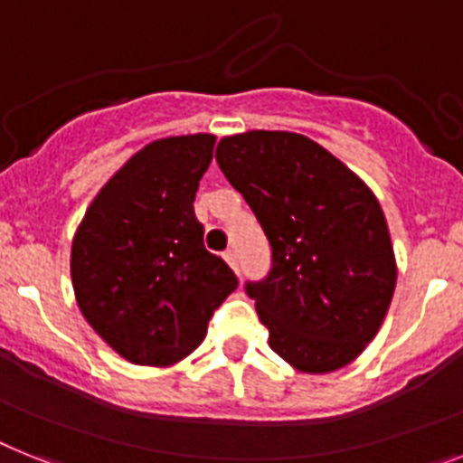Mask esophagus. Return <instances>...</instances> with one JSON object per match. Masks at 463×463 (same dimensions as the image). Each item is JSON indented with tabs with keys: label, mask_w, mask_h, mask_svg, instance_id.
Returning a JSON list of instances; mask_svg holds the SVG:
<instances>
[{
	"label": "esophagus",
	"mask_w": 463,
	"mask_h": 463,
	"mask_svg": "<svg viewBox=\"0 0 463 463\" xmlns=\"http://www.w3.org/2000/svg\"><path fill=\"white\" fill-rule=\"evenodd\" d=\"M223 259H225V261H228V266H231L232 270H238V251H235V250H228V251H225V254H223Z\"/></svg>",
	"instance_id": "esophagus-1"
}]
</instances>
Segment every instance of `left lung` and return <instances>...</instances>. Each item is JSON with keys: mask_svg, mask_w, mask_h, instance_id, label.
<instances>
[{"mask_svg": "<svg viewBox=\"0 0 463 463\" xmlns=\"http://www.w3.org/2000/svg\"><path fill=\"white\" fill-rule=\"evenodd\" d=\"M216 162L270 244L266 278L244 282L270 348L313 374L355 360L395 289L393 244L372 190L325 147L289 131L228 136Z\"/></svg>", "mask_w": 463, "mask_h": 463, "instance_id": "8db88e82", "label": "left lung"}]
</instances>
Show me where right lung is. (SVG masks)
<instances>
[{"instance_id":"add662e5","label":"right lung","mask_w":463,"mask_h":463,"mask_svg":"<svg viewBox=\"0 0 463 463\" xmlns=\"http://www.w3.org/2000/svg\"><path fill=\"white\" fill-rule=\"evenodd\" d=\"M216 138L172 136L134 155L103 185L72 240L70 273L81 316L136 364L178 363L238 278L204 250L193 202Z\"/></svg>"}]
</instances>
